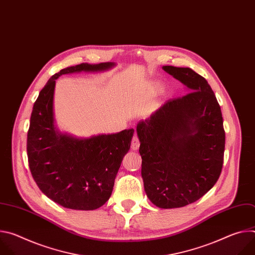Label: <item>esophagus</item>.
I'll use <instances>...</instances> for the list:
<instances>
[{"instance_id":"34e87169","label":"esophagus","mask_w":255,"mask_h":255,"mask_svg":"<svg viewBox=\"0 0 255 255\" xmlns=\"http://www.w3.org/2000/svg\"><path fill=\"white\" fill-rule=\"evenodd\" d=\"M140 146V142H139V139L137 137V135L135 134L132 138V142H131V148L132 150H137Z\"/></svg>"}]
</instances>
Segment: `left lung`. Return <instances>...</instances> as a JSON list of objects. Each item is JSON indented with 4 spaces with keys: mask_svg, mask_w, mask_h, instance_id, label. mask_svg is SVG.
I'll return each mask as SVG.
<instances>
[{
    "mask_svg": "<svg viewBox=\"0 0 255 255\" xmlns=\"http://www.w3.org/2000/svg\"><path fill=\"white\" fill-rule=\"evenodd\" d=\"M162 68L189 93L168 100L136 131L145 193L156 207L172 209L198 201L214 187L223 166L225 131L208 82L190 67Z\"/></svg>",
    "mask_w": 255,
    "mask_h": 255,
    "instance_id": "1",
    "label": "left lung"
}]
</instances>
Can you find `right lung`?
Instances as JSON below:
<instances>
[{"label": "right lung", "instance_id": "add662e5", "mask_svg": "<svg viewBox=\"0 0 255 255\" xmlns=\"http://www.w3.org/2000/svg\"><path fill=\"white\" fill-rule=\"evenodd\" d=\"M114 65L81 63L63 68L49 79L34 103L27 135L30 171L40 191L64 208L96 210L110 199L134 129L90 138L59 132L53 114L55 82L62 75L103 71Z\"/></svg>", "mask_w": 255, "mask_h": 255}]
</instances>
